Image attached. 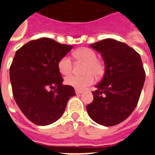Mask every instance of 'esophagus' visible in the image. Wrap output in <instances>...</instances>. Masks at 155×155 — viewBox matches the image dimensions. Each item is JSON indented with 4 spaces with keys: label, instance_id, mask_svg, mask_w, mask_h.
<instances>
[{
    "label": "esophagus",
    "instance_id": "1",
    "mask_svg": "<svg viewBox=\"0 0 155 155\" xmlns=\"http://www.w3.org/2000/svg\"><path fill=\"white\" fill-rule=\"evenodd\" d=\"M75 92H76L77 95H80V94L82 93V91H81V90H78V89H75Z\"/></svg>",
    "mask_w": 155,
    "mask_h": 155
}]
</instances>
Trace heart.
<instances>
[{"mask_svg": "<svg viewBox=\"0 0 155 155\" xmlns=\"http://www.w3.org/2000/svg\"><path fill=\"white\" fill-rule=\"evenodd\" d=\"M74 57L78 62L84 63L83 76L71 75L65 78V83L78 90H83L95 82V77L99 78L104 74V63L97 59V54L89 48L82 47L73 53ZM58 69L63 75L71 74L73 70V63L68 55L63 56L58 62Z\"/></svg>", "mask_w": 155, "mask_h": 155, "instance_id": "obj_1", "label": "heart"}]
</instances>
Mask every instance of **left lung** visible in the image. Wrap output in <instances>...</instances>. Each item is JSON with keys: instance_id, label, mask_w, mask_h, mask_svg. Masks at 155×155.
Segmentation results:
<instances>
[{"instance_id": "1", "label": "left lung", "mask_w": 155, "mask_h": 155, "mask_svg": "<svg viewBox=\"0 0 155 155\" xmlns=\"http://www.w3.org/2000/svg\"><path fill=\"white\" fill-rule=\"evenodd\" d=\"M105 63L104 78L92 92L93 101L86 106L96 123L113 126L125 121L138 104L145 81L140 55L123 42L104 39L91 45Z\"/></svg>"}]
</instances>
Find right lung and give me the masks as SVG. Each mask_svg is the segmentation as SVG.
<instances>
[{"label":"right lung","instance_id":"obj_1","mask_svg":"<svg viewBox=\"0 0 155 155\" xmlns=\"http://www.w3.org/2000/svg\"><path fill=\"white\" fill-rule=\"evenodd\" d=\"M72 48L42 38L30 41L15 52L10 67L13 97L34 124L48 125L57 121L69 99L75 96L74 88L63 84L58 69L59 59Z\"/></svg>","mask_w":155,"mask_h":155}]
</instances>
